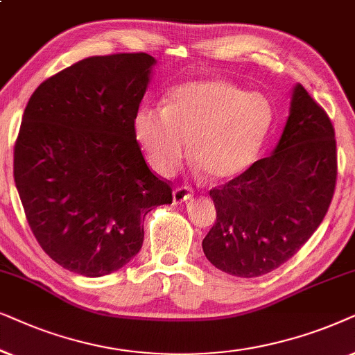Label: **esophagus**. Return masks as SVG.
<instances>
[{
  "mask_svg": "<svg viewBox=\"0 0 355 355\" xmlns=\"http://www.w3.org/2000/svg\"><path fill=\"white\" fill-rule=\"evenodd\" d=\"M191 196H193L191 190L188 187H177L173 190V202H175V205H178V202H183V201H188Z\"/></svg>",
  "mask_w": 355,
  "mask_h": 355,
  "instance_id": "esophagus-1",
  "label": "esophagus"
}]
</instances>
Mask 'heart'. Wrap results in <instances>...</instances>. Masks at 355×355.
Wrapping results in <instances>:
<instances>
[{
    "label": "heart",
    "mask_w": 355,
    "mask_h": 355,
    "mask_svg": "<svg viewBox=\"0 0 355 355\" xmlns=\"http://www.w3.org/2000/svg\"><path fill=\"white\" fill-rule=\"evenodd\" d=\"M272 123L266 97L224 81H200L170 94L165 108L144 107L135 135L150 167L170 175L191 155L212 180H229L248 168Z\"/></svg>",
    "instance_id": "obj_1"
}]
</instances>
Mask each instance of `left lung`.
<instances>
[{
    "label": "left lung",
    "instance_id": "8db88e82",
    "mask_svg": "<svg viewBox=\"0 0 355 355\" xmlns=\"http://www.w3.org/2000/svg\"><path fill=\"white\" fill-rule=\"evenodd\" d=\"M336 180L333 123L297 84L289 120L274 153L209 191L217 216L202 240L206 258L239 277L274 271L323 222Z\"/></svg>",
    "mask_w": 355,
    "mask_h": 355
}]
</instances>
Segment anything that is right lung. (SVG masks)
<instances>
[{"mask_svg":"<svg viewBox=\"0 0 355 355\" xmlns=\"http://www.w3.org/2000/svg\"><path fill=\"white\" fill-rule=\"evenodd\" d=\"M154 63L148 53L89 56L42 83L24 110L14 182L42 250L73 272L125 266L143 247L146 214L172 202L135 135Z\"/></svg>","mask_w":355,"mask_h":355,"instance_id":"add662e5","label":"right lung"}]
</instances>
